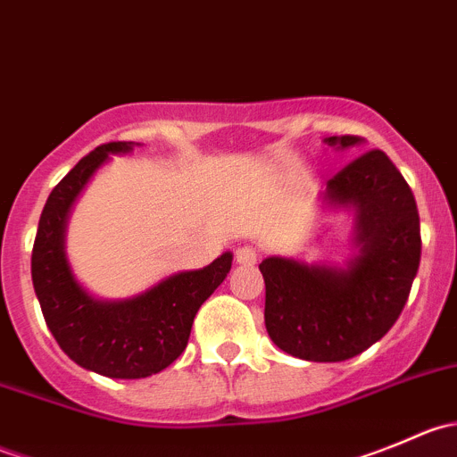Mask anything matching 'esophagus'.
Here are the masks:
<instances>
[{"mask_svg":"<svg viewBox=\"0 0 457 457\" xmlns=\"http://www.w3.org/2000/svg\"><path fill=\"white\" fill-rule=\"evenodd\" d=\"M258 258V252L252 245H243L237 250V262L238 265H254Z\"/></svg>","mask_w":457,"mask_h":457,"instance_id":"1","label":"esophagus"}]
</instances>
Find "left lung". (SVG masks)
<instances>
[{
    "mask_svg": "<svg viewBox=\"0 0 457 457\" xmlns=\"http://www.w3.org/2000/svg\"><path fill=\"white\" fill-rule=\"evenodd\" d=\"M361 145V137L325 139ZM329 205L353 210L356 256L345 267L307 265L270 256L258 265L265 278V327L276 347L312 362L358 356L394 327L420 265V216L416 199L382 150H370L327 181Z\"/></svg>",
    "mask_w": 457,
    "mask_h": 457,
    "instance_id": "8db88e82",
    "label": "left lung"
}]
</instances>
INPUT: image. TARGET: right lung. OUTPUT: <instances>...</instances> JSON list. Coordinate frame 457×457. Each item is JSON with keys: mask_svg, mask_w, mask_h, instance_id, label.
Listing matches in <instances>:
<instances>
[{"mask_svg": "<svg viewBox=\"0 0 457 457\" xmlns=\"http://www.w3.org/2000/svg\"><path fill=\"white\" fill-rule=\"evenodd\" d=\"M132 147V141L104 143L54 186L41 212L30 261L35 294L59 347L84 370L126 380L163 371L181 356L196 312L232 267V252H225L203 270L179 271L123 301H99L77 283L63 252L72 203L110 154H126Z\"/></svg>", "mask_w": 457, "mask_h": 457, "instance_id": "1", "label": "right lung"}]
</instances>
